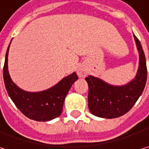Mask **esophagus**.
<instances>
[{
    "label": "esophagus",
    "mask_w": 149,
    "mask_h": 149,
    "mask_svg": "<svg viewBox=\"0 0 149 149\" xmlns=\"http://www.w3.org/2000/svg\"><path fill=\"white\" fill-rule=\"evenodd\" d=\"M87 73H88L87 69L83 66L78 67V69H77V76H78L79 77H86Z\"/></svg>",
    "instance_id": "1"
}]
</instances>
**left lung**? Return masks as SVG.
Wrapping results in <instances>:
<instances>
[{"mask_svg": "<svg viewBox=\"0 0 149 149\" xmlns=\"http://www.w3.org/2000/svg\"><path fill=\"white\" fill-rule=\"evenodd\" d=\"M134 36L139 53V66L135 78L125 85L114 86L89 75L88 109L93 115L102 118H117L127 113L143 93L147 81V66L140 41Z\"/></svg>", "mask_w": 149, "mask_h": 149, "instance_id": "8db88e82", "label": "left lung"}]
</instances>
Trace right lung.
I'll use <instances>...</instances> for the list:
<instances>
[{"label":"right lung","mask_w":149,"mask_h":149,"mask_svg":"<svg viewBox=\"0 0 149 149\" xmlns=\"http://www.w3.org/2000/svg\"><path fill=\"white\" fill-rule=\"evenodd\" d=\"M11 44V43H10ZM7 48L3 67V78L6 89L15 105L22 114L31 120L49 121L61 116L64 101L72 85L78 79L73 72L61 79L55 86L40 92H28L18 88L13 82L8 72Z\"/></svg>","instance_id":"1"}]
</instances>
